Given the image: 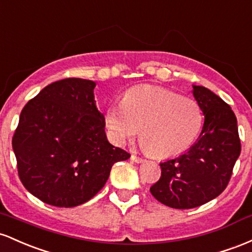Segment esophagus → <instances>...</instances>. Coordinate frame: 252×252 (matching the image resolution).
<instances>
[{
	"instance_id": "esophagus-1",
	"label": "esophagus",
	"mask_w": 252,
	"mask_h": 252,
	"mask_svg": "<svg viewBox=\"0 0 252 252\" xmlns=\"http://www.w3.org/2000/svg\"><path fill=\"white\" fill-rule=\"evenodd\" d=\"M131 160H132V162H134V163H144V162H145V159H143V158L135 156V155H132Z\"/></svg>"
}]
</instances>
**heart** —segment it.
I'll list each match as a JSON object with an SVG mask.
<instances>
[{
	"mask_svg": "<svg viewBox=\"0 0 252 252\" xmlns=\"http://www.w3.org/2000/svg\"><path fill=\"white\" fill-rule=\"evenodd\" d=\"M202 111L193 98L159 87H138L126 93L120 104L106 112V126L115 143L135 137L157 157L177 156L187 151L201 132Z\"/></svg>",
	"mask_w": 252,
	"mask_h": 252,
	"instance_id": "obj_1",
	"label": "heart"
}]
</instances>
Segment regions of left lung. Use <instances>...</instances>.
Returning a JSON list of instances; mask_svg holds the SVG:
<instances>
[{"mask_svg": "<svg viewBox=\"0 0 252 252\" xmlns=\"http://www.w3.org/2000/svg\"><path fill=\"white\" fill-rule=\"evenodd\" d=\"M191 93L205 115L199 139L187 152L159 163L160 179L150 188L155 199L176 210L199 207L219 196L240 155L231 107L202 86L193 84Z\"/></svg>", "mask_w": 252, "mask_h": 252, "instance_id": "8db88e82", "label": "left lung"}]
</instances>
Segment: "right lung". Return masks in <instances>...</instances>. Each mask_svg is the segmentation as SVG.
<instances>
[{
    "instance_id": "add662e5",
    "label": "right lung",
    "mask_w": 252,
    "mask_h": 252,
    "mask_svg": "<svg viewBox=\"0 0 252 252\" xmlns=\"http://www.w3.org/2000/svg\"><path fill=\"white\" fill-rule=\"evenodd\" d=\"M95 87L82 78L53 82L20 114L13 137L19 176L42 202L69 208L89 201L106 185L113 164L131 157L107 139Z\"/></svg>"
}]
</instances>
